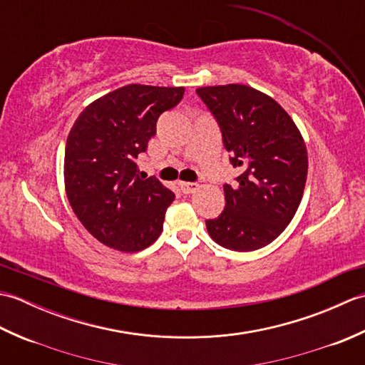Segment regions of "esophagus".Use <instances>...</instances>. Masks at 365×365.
<instances>
[{"mask_svg":"<svg viewBox=\"0 0 365 365\" xmlns=\"http://www.w3.org/2000/svg\"><path fill=\"white\" fill-rule=\"evenodd\" d=\"M178 185H180V190L185 195H191V192H195L199 188V185L195 182H180Z\"/></svg>","mask_w":365,"mask_h":365,"instance_id":"34e87169","label":"esophagus"}]
</instances>
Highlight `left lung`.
I'll return each instance as SVG.
<instances>
[{"mask_svg":"<svg viewBox=\"0 0 365 365\" xmlns=\"http://www.w3.org/2000/svg\"><path fill=\"white\" fill-rule=\"evenodd\" d=\"M215 115L237 183L224 185L226 207L207 220L208 235L226 250L269 245L298 210L307 177V150L298 127L276 100L245 84L196 89Z\"/></svg>","mask_w":365,"mask_h":365,"instance_id":"left-lung-1","label":"left lung"}]
</instances>
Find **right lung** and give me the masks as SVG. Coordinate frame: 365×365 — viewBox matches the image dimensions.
Returning <instances> with one entry per match:
<instances>
[{
	"label": "right lung",
	"mask_w": 365,
	"mask_h": 365,
	"mask_svg": "<svg viewBox=\"0 0 365 365\" xmlns=\"http://www.w3.org/2000/svg\"><path fill=\"white\" fill-rule=\"evenodd\" d=\"M185 88L127 84L88 105L67 136L64 182L76 218L100 243L122 252L150 246L175 195L139 177L136 158L157 133L160 115Z\"/></svg>",
	"instance_id": "obj_1"
}]
</instances>
